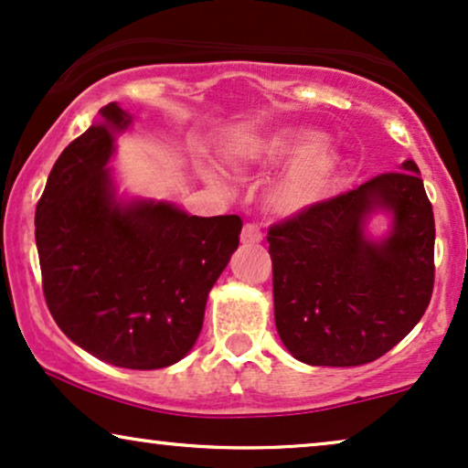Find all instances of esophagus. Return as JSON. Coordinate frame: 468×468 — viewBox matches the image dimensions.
I'll return each instance as SVG.
<instances>
[{"mask_svg":"<svg viewBox=\"0 0 468 468\" xmlns=\"http://www.w3.org/2000/svg\"><path fill=\"white\" fill-rule=\"evenodd\" d=\"M261 239H263V233H261L257 224H246V227L241 229V244H261Z\"/></svg>","mask_w":468,"mask_h":468,"instance_id":"34e87169","label":"esophagus"}]
</instances>
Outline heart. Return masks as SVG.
I'll use <instances>...</instances> for the list:
<instances>
[{
    "mask_svg": "<svg viewBox=\"0 0 468 468\" xmlns=\"http://www.w3.org/2000/svg\"><path fill=\"white\" fill-rule=\"evenodd\" d=\"M229 158L238 166L286 165L265 192L267 207L282 218H297L327 201L342 173L338 149L308 128H278L238 141Z\"/></svg>",
    "mask_w": 468,
    "mask_h": 468,
    "instance_id": "heart-1",
    "label": "heart"
}]
</instances>
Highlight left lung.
<instances>
[{"label":"left lung","instance_id":"8db88e82","mask_svg":"<svg viewBox=\"0 0 468 468\" xmlns=\"http://www.w3.org/2000/svg\"><path fill=\"white\" fill-rule=\"evenodd\" d=\"M378 210L392 218L390 230L370 239L365 229ZM267 241L278 335L303 364L378 359L432 297L434 214L413 160L276 224Z\"/></svg>","mask_w":468,"mask_h":468}]
</instances>
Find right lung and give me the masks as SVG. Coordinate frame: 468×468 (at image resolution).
Returning a JSON list of instances; mask_svg holds the SVG:
<instances>
[{
	"instance_id": "obj_1",
	"label": "right lung",
	"mask_w": 468,
	"mask_h": 468,
	"mask_svg": "<svg viewBox=\"0 0 468 468\" xmlns=\"http://www.w3.org/2000/svg\"><path fill=\"white\" fill-rule=\"evenodd\" d=\"M98 115L61 152L36 207L42 291L61 332L93 357L166 368L201 334L211 286L239 246L241 218L122 197L107 165L133 115L117 102Z\"/></svg>"
}]
</instances>
